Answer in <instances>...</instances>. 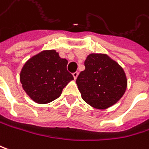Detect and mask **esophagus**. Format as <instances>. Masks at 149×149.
Segmentation results:
<instances>
[{
  "instance_id": "1",
  "label": "esophagus",
  "mask_w": 149,
  "mask_h": 149,
  "mask_svg": "<svg viewBox=\"0 0 149 149\" xmlns=\"http://www.w3.org/2000/svg\"><path fill=\"white\" fill-rule=\"evenodd\" d=\"M72 75H73V78L76 79L78 78V76H79V72H77V71L74 72V73H72Z\"/></svg>"
}]
</instances>
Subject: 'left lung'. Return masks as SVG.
<instances>
[{
    "label": "left lung",
    "mask_w": 149,
    "mask_h": 149,
    "mask_svg": "<svg viewBox=\"0 0 149 149\" xmlns=\"http://www.w3.org/2000/svg\"><path fill=\"white\" fill-rule=\"evenodd\" d=\"M76 83L82 99L97 109L117 103L127 89L126 74L118 63L106 54H90Z\"/></svg>",
    "instance_id": "8db88e82"
}]
</instances>
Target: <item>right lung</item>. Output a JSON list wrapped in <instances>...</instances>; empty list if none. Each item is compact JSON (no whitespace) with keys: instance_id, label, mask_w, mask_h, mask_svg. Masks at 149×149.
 <instances>
[{"instance_id":"1","label":"right lung","mask_w":149,"mask_h":149,"mask_svg":"<svg viewBox=\"0 0 149 149\" xmlns=\"http://www.w3.org/2000/svg\"><path fill=\"white\" fill-rule=\"evenodd\" d=\"M68 61L54 50H43L29 58L20 73L25 93L38 104H47L57 99L63 89L73 79L67 70Z\"/></svg>"}]
</instances>
